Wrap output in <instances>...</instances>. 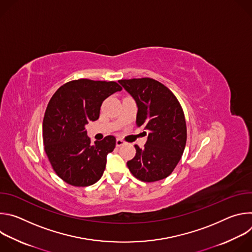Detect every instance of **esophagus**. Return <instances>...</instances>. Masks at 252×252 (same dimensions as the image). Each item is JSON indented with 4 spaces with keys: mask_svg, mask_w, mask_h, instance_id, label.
<instances>
[{
    "mask_svg": "<svg viewBox=\"0 0 252 252\" xmlns=\"http://www.w3.org/2000/svg\"><path fill=\"white\" fill-rule=\"evenodd\" d=\"M126 143V141L125 140H123L122 138H118L117 139V147H122V146H124Z\"/></svg>",
    "mask_w": 252,
    "mask_h": 252,
    "instance_id": "34e87169",
    "label": "esophagus"
}]
</instances>
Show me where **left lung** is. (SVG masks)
I'll return each instance as SVG.
<instances>
[{
    "mask_svg": "<svg viewBox=\"0 0 252 252\" xmlns=\"http://www.w3.org/2000/svg\"><path fill=\"white\" fill-rule=\"evenodd\" d=\"M119 83L136 101V126L149 131L145 147L134 146L136 153L126 162L127 167L141 182L161 181L173 171L186 148L187 124L183 107L169 89L154 79L121 80Z\"/></svg>",
    "mask_w": 252,
    "mask_h": 252,
    "instance_id": "obj_1",
    "label": "left lung"
}]
</instances>
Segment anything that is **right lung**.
Here are the masks:
<instances>
[{"label":"right lung","instance_id":"add662e5","mask_svg":"<svg viewBox=\"0 0 252 252\" xmlns=\"http://www.w3.org/2000/svg\"><path fill=\"white\" fill-rule=\"evenodd\" d=\"M122 89L116 82L80 79L63 85L50 99L43 121L44 149L67 185L89 187L101 177L117 139L107 135L92 145L85 126L99 118L102 101Z\"/></svg>","mask_w":252,"mask_h":252}]
</instances>
